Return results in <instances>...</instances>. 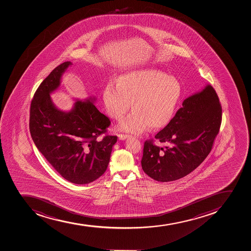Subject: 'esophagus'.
<instances>
[{"mask_svg": "<svg viewBox=\"0 0 251 251\" xmlns=\"http://www.w3.org/2000/svg\"><path fill=\"white\" fill-rule=\"evenodd\" d=\"M118 137H119V139L120 140H121V141H125V140H126L127 137H129L128 135H124V134H120L119 136H118Z\"/></svg>", "mask_w": 251, "mask_h": 251, "instance_id": "34e87169", "label": "esophagus"}]
</instances>
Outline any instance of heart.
<instances>
[{"instance_id":"obj_1","label":"heart","mask_w":251,"mask_h":251,"mask_svg":"<svg viewBox=\"0 0 251 251\" xmlns=\"http://www.w3.org/2000/svg\"><path fill=\"white\" fill-rule=\"evenodd\" d=\"M181 95V85L176 77L156 69L126 72L110 82L103 92V100L110 117L120 120L131 103V114L118 125L120 131L140 134L150 126L161 128L170 122Z\"/></svg>"}]
</instances>
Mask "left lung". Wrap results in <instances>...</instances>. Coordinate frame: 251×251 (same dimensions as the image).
<instances>
[{
  "label": "left lung",
  "instance_id": "obj_1",
  "mask_svg": "<svg viewBox=\"0 0 251 251\" xmlns=\"http://www.w3.org/2000/svg\"><path fill=\"white\" fill-rule=\"evenodd\" d=\"M222 109L210 84L189 96L164 128L144 145L141 167L146 174L159 182L176 180L189 175L204 161L220 131Z\"/></svg>",
  "mask_w": 251,
  "mask_h": 251
}]
</instances>
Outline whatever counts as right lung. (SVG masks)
<instances>
[{
    "label": "right lung",
    "mask_w": 251,
    "mask_h": 251,
    "mask_svg": "<svg viewBox=\"0 0 251 251\" xmlns=\"http://www.w3.org/2000/svg\"><path fill=\"white\" fill-rule=\"evenodd\" d=\"M72 65H59L39 86L31 100L29 128L39 151L64 179L86 184L105 173L117 136L98 139L110 121L96 107L94 96L75 99L67 111L53 102L50 95L59 89L62 75Z\"/></svg>",
    "instance_id": "add662e5"
}]
</instances>
